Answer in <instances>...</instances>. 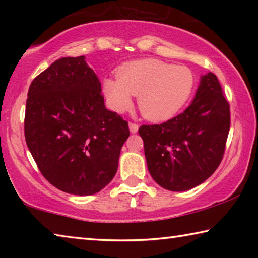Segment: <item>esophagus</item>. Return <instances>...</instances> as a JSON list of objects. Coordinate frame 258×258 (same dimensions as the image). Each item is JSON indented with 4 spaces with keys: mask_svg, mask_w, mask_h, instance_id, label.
<instances>
[{
    "mask_svg": "<svg viewBox=\"0 0 258 258\" xmlns=\"http://www.w3.org/2000/svg\"><path fill=\"white\" fill-rule=\"evenodd\" d=\"M128 126H130V131H131V133H137V132H138V130H139V125H138V124H135V123H130V124H128Z\"/></svg>",
    "mask_w": 258,
    "mask_h": 258,
    "instance_id": "obj_1",
    "label": "esophagus"
}]
</instances>
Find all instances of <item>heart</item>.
Returning a JSON list of instances; mask_svg holds the SVG:
<instances>
[{
	"label": "heart",
	"mask_w": 258,
	"mask_h": 258,
	"mask_svg": "<svg viewBox=\"0 0 258 258\" xmlns=\"http://www.w3.org/2000/svg\"><path fill=\"white\" fill-rule=\"evenodd\" d=\"M117 81H103V94L113 111L123 113L138 95L140 111L155 121L171 118L189 100L195 78L184 66H173L157 59L133 61L116 73Z\"/></svg>",
	"instance_id": "heart-1"
}]
</instances>
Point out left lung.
Here are the masks:
<instances>
[{
    "label": "left lung",
    "instance_id": "1",
    "mask_svg": "<svg viewBox=\"0 0 258 258\" xmlns=\"http://www.w3.org/2000/svg\"><path fill=\"white\" fill-rule=\"evenodd\" d=\"M229 130V102L217 77L208 73L184 111L163 124L139 128L150 175L169 191L202 184L221 164Z\"/></svg>",
    "mask_w": 258,
    "mask_h": 258
}]
</instances>
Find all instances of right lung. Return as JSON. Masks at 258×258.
Returning <instances> with one entry per match:
<instances>
[{
	"label": "right lung",
	"instance_id": "right-lung-1",
	"mask_svg": "<svg viewBox=\"0 0 258 258\" xmlns=\"http://www.w3.org/2000/svg\"><path fill=\"white\" fill-rule=\"evenodd\" d=\"M128 137L127 121L104 106L101 83L84 55L56 60L33 80L26 143L56 189L77 196L101 191L115 176Z\"/></svg>",
	"mask_w": 258,
	"mask_h": 258
}]
</instances>
